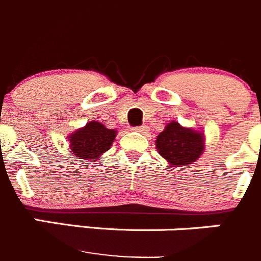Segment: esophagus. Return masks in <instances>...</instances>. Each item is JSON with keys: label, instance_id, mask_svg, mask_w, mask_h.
Wrapping results in <instances>:
<instances>
[{"label": "esophagus", "instance_id": "obj_1", "mask_svg": "<svg viewBox=\"0 0 261 261\" xmlns=\"http://www.w3.org/2000/svg\"><path fill=\"white\" fill-rule=\"evenodd\" d=\"M133 130L136 133H145V131H148V127L146 126H136V127H133Z\"/></svg>", "mask_w": 261, "mask_h": 261}]
</instances>
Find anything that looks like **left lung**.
Wrapping results in <instances>:
<instances>
[{"instance_id":"obj_1","label":"left lung","mask_w":261,"mask_h":261,"mask_svg":"<svg viewBox=\"0 0 261 261\" xmlns=\"http://www.w3.org/2000/svg\"><path fill=\"white\" fill-rule=\"evenodd\" d=\"M204 133L184 127L176 121L167 123L155 140L158 153L169 167L190 166L198 161L204 151Z\"/></svg>"}]
</instances>
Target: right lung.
<instances>
[{"mask_svg": "<svg viewBox=\"0 0 261 261\" xmlns=\"http://www.w3.org/2000/svg\"><path fill=\"white\" fill-rule=\"evenodd\" d=\"M116 130L107 128L98 121H90L84 127L70 134V149L79 159H97L111 148L115 140Z\"/></svg>", "mask_w": 261, "mask_h": 261, "instance_id": "right-lung-1", "label": "right lung"}]
</instances>
